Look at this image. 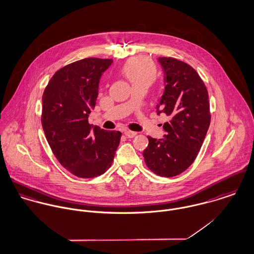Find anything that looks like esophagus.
<instances>
[{
  "mask_svg": "<svg viewBox=\"0 0 254 254\" xmlns=\"http://www.w3.org/2000/svg\"><path fill=\"white\" fill-rule=\"evenodd\" d=\"M125 134L127 138H133L134 136H136V132L135 131H131V130H126L125 131Z\"/></svg>",
  "mask_w": 254,
  "mask_h": 254,
  "instance_id": "34e87169",
  "label": "esophagus"
}]
</instances>
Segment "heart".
I'll return each mask as SVG.
<instances>
[{"label": "heart", "instance_id": "b5f03b06", "mask_svg": "<svg viewBox=\"0 0 254 254\" xmlns=\"http://www.w3.org/2000/svg\"><path fill=\"white\" fill-rule=\"evenodd\" d=\"M122 72L132 86L149 85L155 79L156 67L155 64L146 57H134L124 65Z\"/></svg>", "mask_w": 254, "mask_h": 254}]
</instances>
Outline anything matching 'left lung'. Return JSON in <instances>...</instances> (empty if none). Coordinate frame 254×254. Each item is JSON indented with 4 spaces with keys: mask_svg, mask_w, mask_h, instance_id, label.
<instances>
[{
    "mask_svg": "<svg viewBox=\"0 0 254 254\" xmlns=\"http://www.w3.org/2000/svg\"><path fill=\"white\" fill-rule=\"evenodd\" d=\"M166 88L158 109L169 118L165 138L148 136L143 151L146 166L162 177H173L188 169L205 138L210 125L208 92L197 71L172 57H160Z\"/></svg>",
    "mask_w": 254,
    "mask_h": 254,
    "instance_id": "obj_1",
    "label": "left lung"
}]
</instances>
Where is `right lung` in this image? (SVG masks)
I'll use <instances>...</instances> for the list:
<instances>
[{
	"label": "right lung",
	"mask_w": 254,
	"mask_h": 254,
	"mask_svg": "<svg viewBox=\"0 0 254 254\" xmlns=\"http://www.w3.org/2000/svg\"><path fill=\"white\" fill-rule=\"evenodd\" d=\"M112 59L88 57L55 73L43 94L42 126L60 165L80 178L103 174L114 161L122 133L93 127L87 117L94 108L102 73Z\"/></svg>",
	"instance_id": "right-lung-1"
}]
</instances>
